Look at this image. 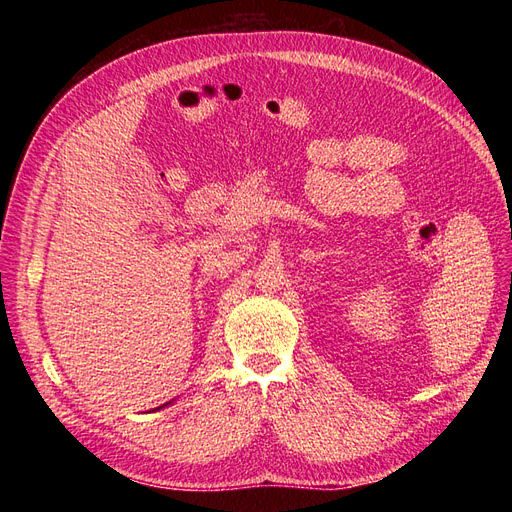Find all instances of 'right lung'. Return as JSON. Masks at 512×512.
Segmentation results:
<instances>
[{
  "label": "right lung",
  "mask_w": 512,
  "mask_h": 512,
  "mask_svg": "<svg viewBox=\"0 0 512 512\" xmlns=\"http://www.w3.org/2000/svg\"><path fill=\"white\" fill-rule=\"evenodd\" d=\"M160 408H162V406H160Z\"/></svg>",
  "instance_id": "1"
}]
</instances>
